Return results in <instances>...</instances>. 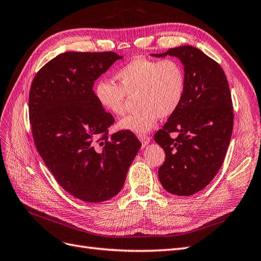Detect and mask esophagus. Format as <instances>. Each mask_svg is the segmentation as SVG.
I'll return each instance as SVG.
<instances>
[{
	"instance_id": "obj_1",
	"label": "esophagus",
	"mask_w": 261,
	"mask_h": 261,
	"mask_svg": "<svg viewBox=\"0 0 261 261\" xmlns=\"http://www.w3.org/2000/svg\"><path fill=\"white\" fill-rule=\"evenodd\" d=\"M138 138L141 141V144H143L144 147L150 143V137L148 135H145V134H143V135H138Z\"/></svg>"
}]
</instances>
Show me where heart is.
I'll return each mask as SVG.
<instances>
[{
	"instance_id": "obj_1",
	"label": "heart",
	"mask_w": 261,
	"mask_h": 261,
	"mask_svg": "<svg viewBox=\"0 0 261 261\" xmlns=\"http://www.w3.org/2000/svg\"><path fill=\"white\" fill-rule=\"evenodd\" d=\"M118 85L100 81L94 87L99 105L113 115L126 109V94L136 93L135 112L118 122L120 129L143 135L153 128L158 118H168L179 107L185 92V72L174 59L162 61L135 58L115 73Z\"/></svg>"
}]
</instances>
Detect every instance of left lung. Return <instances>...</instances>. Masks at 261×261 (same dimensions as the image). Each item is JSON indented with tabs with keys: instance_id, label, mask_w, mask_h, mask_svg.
<instances>
[{
	"instance_id": "1",
	"label": "left lung",
	"mask_w": 261,
	"mask_h": 261,
	"mask_svg": "<svg viewBox=\"0 0 261 261\" xmlns=\"http://www.w3.org/2000/svg\"><path fill=\"white\" fill-rule=\"evenodd\" d=\"M184 65L183 100L154 141L165 152L160 183L177 196H191L206 187L222 165L233 130V107L226 76L216 61L199 49L183 45L165 53ZM176 132L175 139L170 137Z\"/></svg>"
}]
</instances>
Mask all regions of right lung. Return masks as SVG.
<instances>
[{
	"label": "right lung",
	"instance_id": "1",
	"mask_svg": "<svg viewBox=\"0 0 261 261\" xmlns=\"http://www.w3.org/2000/svg\"><path fill=\"white\" fill-rule=\"evenodd\" d=\"M123 57L114 52H65L36 74L29 120L36 148L65 191L86 202L121 191L141 146L129 130L109 136L114 123L92 90L94 81Z\"/></svg>",
	"mask_w": 261,
	"mask_h": 261
}]
</instances>
